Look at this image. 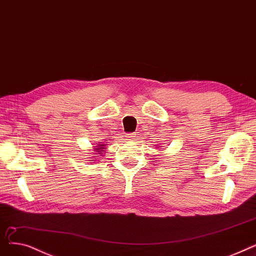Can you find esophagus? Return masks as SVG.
<instances>
[{
  "mask_svg": "<svg viewBox=\"0 0 256 256\" xmlns=\"http://www.w3.org/2000/svg\"><path fill=\"white\" fill-rule=\"evenodd\" d=\"M125 136H126V140H136V136L133 134V133H128V134H126Z\"/></svg>",
  "mask_w": 256,
  "mask_h": 256,
  "instance_id": "esophagus-1",
  "label": "esophagus"
}]
</instances>
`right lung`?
<instances>
[{
  "mask_svg": "<svg viewBox=\"0 0 256 256\" xmlns=\"http://www.w3.org/2000/svg\"><path fill=\"white\" fill-rule=\"evenodd\" d=\"M105 146L106 144H98V146H96L94 147V151H96V152H98V154H101L102 152H104L105 150Z\"/></svg>",
  "mask_w": 256,
  "mask_h": 256,
  "instance_id": "1",
  "label": "right lung"
}]
</instances>
